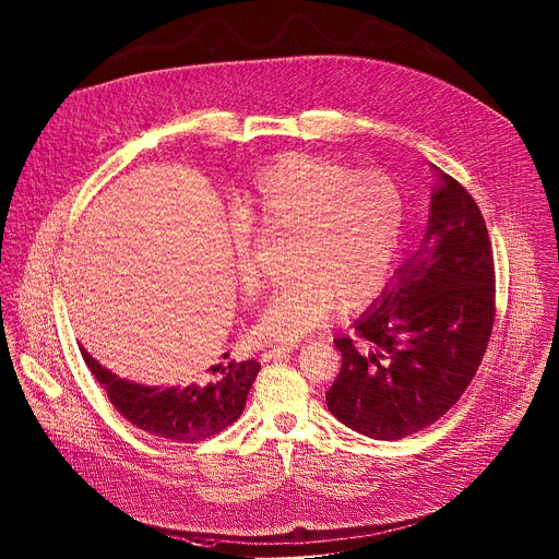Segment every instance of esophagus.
Returning <instances> with one entry per match:
<instances>
[{
  "label": "esophagus",
  "mask_w": 559,
  "mask_h": 559,
  "mask_svg": "<svg viewBox=\"0 0 559 559\" xmlns=\"http://www.w3.org/2000/svg\"><path fill=\"white\" fill-rule=\"evenodd\" d=\"M298 347H300L298 343H285V345H276V347H272V349H265V352L261 354V358H263V360L283 358L285 354H289V352H294V349H298Z\"/></svg>",
  "instance_id": "esophagus-1"
}]
</instances>
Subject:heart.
I'll return each instance as SVG.
<instances>
[{
    "mask_svg": "<svg viewBox=\"0 0 559 559\" xmlns=\"http://www.w3.org/2000/svg\"><path fill=\"white\" fill-rule=\"evenodd\" d=\"M404 221L395 183L376 170L309 155H289L263 170L230 223L237 278L248 294L261 287L254 224L267 237H287V272L254 326L261 341H296L322 326L341 302L365 305L380 287Z\"/></svg>",
    "mask_w": 559,
    "mask_h": 559,
    "instance_id": "obj_1",
    "label": "heart"
}]
</instances>
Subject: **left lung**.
<instances>
[{
    "mask_svg": "<svg viewBox=\"0 0 559 559\" xmlns=\"http://www.w3.org/2000/svg\"><path fill=\"white\" fill-rule=\"evenodd\" d=\"M419 250L382 300L336 336L343 356L326 391L336 419L378 441H400L439 421L462 397L495 324V259L473 197L445 173Z\"/></svg>",
    "mask_w": 559,
    "mask_h": 559,
    "instance_id": "left-lung-1",
    "label": "left lung"
}]
</instances>
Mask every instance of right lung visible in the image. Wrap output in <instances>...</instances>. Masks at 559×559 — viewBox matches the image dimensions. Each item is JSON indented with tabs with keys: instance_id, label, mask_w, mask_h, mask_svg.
Listing matches in <instances>:
<instances>
[{
	"instance_id": "1",
	"label": "right lung",
	"mask_w": 559,
	"mask_h": 559,
	"mask_svg": "<svg viewBox=\"0 0 559 559\" xmlns=\"http://www.w3.org/2000/svg\"><path fill=\"white\" fill-rule=\"evenodd\" d=\"M80 349L114 408L138 430L170 443H199L237 421L261 369L257 360H230L223 369L210 367L214 373L221 369V376L212 380L199 376L177 386H144L118 378L84 347Z\"/></svg>"
}]
</instances>
